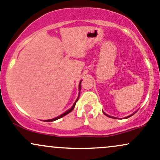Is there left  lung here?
Masks as SVG:
<instances>
[{
  "mask_svg": "<svg viewBox=\"0 0 160 160\" xmlns=\"http://www.w3.org/2000/svg\"><path fill=\"white\" fill-rule=\"evenodd\" d=\"M135 112H133V113H132V114H131V115H129V116H128V117H124V118H125V119H127V118H129V117H131V116H132V115H133V114L134 113H135ZM103 113L104 114H105V115L106 116H107V117H111V118H116V117H110V115H107V113H105V112H103Z\"/></svg>",
  "mask_w": 160,
  "mask_h": 160,
  "instance_id": "1",
  "label": "left lung"
}]
</instances>
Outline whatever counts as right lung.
<instances>
[{
    "label": "right lung",
    "mask_w": 160,
    "mask_h": 160,
    "mask_svg": "<svg viewBox=\"0 0 160 160\" xmlns=\"http://www.w3.org/2000/svg\"><path fill=\"white\" fill-rule=\"evenodd\" d=\"M81 81L82 80H80V84H79V90H80V87H81ZM80 92H79V95H78V97H77V100H76V101L74 102V103H73V105L71 107V108L70 109H69L68 110H67L66 112H63V113H62L61 115H60V116H58V117H55V118H53V119H50V120H43V121H46V122H53V121H55V120H58V119H60V118H61V117H64V116H66L67 114H68L69 112H71L72 110H73V109H74V107H75V105H76V102H77V100H78V99H79V97H80Z\"/></svg>",
    "instance_id": "add662e5"
}]
</instances>
